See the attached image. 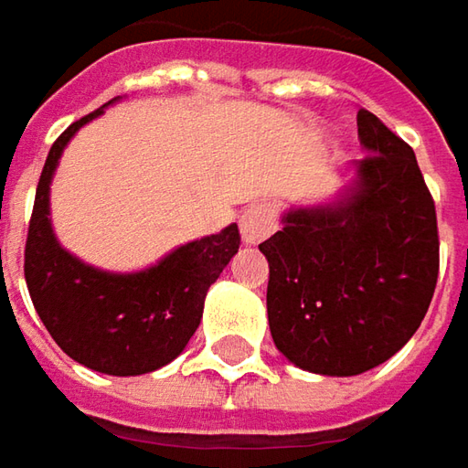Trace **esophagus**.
<instances>
[{
    "label": "esophagus",
    "mask_w": 468,
    "mask_h": 468,
    "mask_svg": "<svg viewBox=\"0 0 468 468\" xmlns=\"http://www.w3.org/2000/svg\"><path fill=\"white\" fill-rule=\"evenodd\" d=\"M277 230V209L271 204H253L240 218V238L246 246H256Z\"/></svg>",
    "instance_id": "1"
}]
</instances>
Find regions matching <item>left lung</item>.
Wrapping results in <instances>:
<instances>
[{"mask_svg":"<svg viewBox=\"0 0 468 468\" xmlns=\"http://www.w3.org/2000/svg\"><path fill=\"white\" fill-rule=\"evenodd\" d=\"M365 160L326 202L284 209L259 250L266 315L300 370L360 376L414 336L438 282V219L411 147L370 111L357 113Z\"/></svg>","mask_w":468,"mask_h":468,"instance_id":"1","label":"left lung"}]
</instances>
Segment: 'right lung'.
<instances>
[{
	"label": "right lung",
	"mask_w": 468,
	"mask_h": 468,
	"mask_svg": "<svg viewBox=\"0 0 468 468\" xmlns=\"http://www.w3.org/2000/svg\"><path fill=\"white\" fill-rule=\"evenodd\" d=\"M74 122L46 157L25 243V282L43 326L74 363L105 376H142L173 363L199 329L207 290L230 264L240 235L228 225L139 271L85 264L58 243L51 181L72 137L105 108Z\"/></svg>",
	"instance_id": "right-lung-1"
}]
</instances>
